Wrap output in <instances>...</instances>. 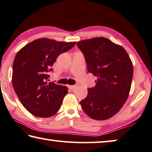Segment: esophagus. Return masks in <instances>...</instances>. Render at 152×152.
<instances>
[{
  "label": "esophagus",
  "mask_w": 152,
  "mask_h": 152,
  "mask_svg": "<svg viewBox=\"0 0 152 152\" xmlns=\"http://www.w3.org/2000/svg\"><path fill=\"white\" fill-rule=\"evenodd\" d=\"M75 86H74V85H69L68 86V88L70 89V90H73V89L75 88Z\"/></svg>",
  "instance_id": "obj_1"
}]
</instances>
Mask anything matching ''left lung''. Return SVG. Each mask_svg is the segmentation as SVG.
<instances>
[{"label":"left lung","mask_w":152,"mask_h":152,"mask_svg":"<svg viewBox=\"0 0 152 152\" xmlns=\"http://www.w3.org/2000/svg\"><path fill=\"white\" fill-rule=\"evenodd\" d=\"M87 64V70L97 78L95 86L88 88V95L80 102L91 118L104 120L123 106L131 89L133 66L126 50L105 38L77 42Z\"/></svg>","instance_id":"obj_1"}]
</instances>
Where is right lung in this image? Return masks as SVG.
<instances>
[{
	"mask_svg": "<svg viewBox=\"0 0 152 152\" xmlns=\"http://www.w3.org/2000/svg\"><path fill=\"white\" fill-rule=\"evenodd\" d=\"M75 45L40 38L17 53L13 64V88L21 104L35 116H52L61 107L67 88L49 83V73L59 55Z\"/></svg>",
	"mask_w": 152,
	"mask_h": 152,
	"instance_id": "1",
	"label": "right lung"
}]
</instances>
